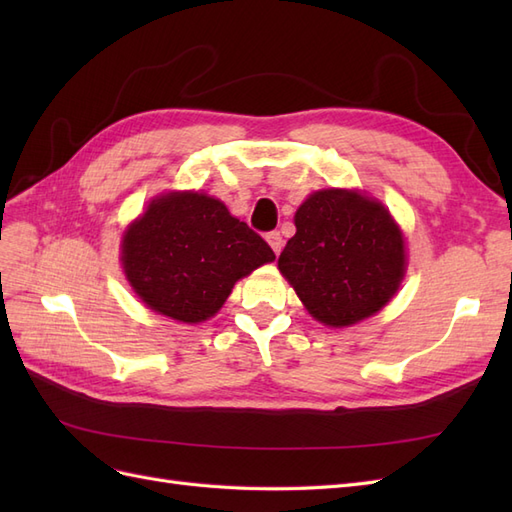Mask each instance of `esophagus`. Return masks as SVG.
<instances>
[{
  "label": "esophagus",
  "mask_w": 512,
  "mask_h": 512,
  "mask_svg": "<svg viewBox=\"0 0 512 512\" xmlns=\"http://www.w3.org/2000/svg\"><path fill=\"white\" fill-rule=\"evenodd\" d=\"M267 243L271 245V250H273L275 254H280L282 247H284V239H282V235H280V230L267 232Z\"/></svg>",
  "instance_id": "34e87169"
}]
</instances>
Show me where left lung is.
I'll return each mask as SVG.
<instances>
[{"label":"left lung","mask_w":512,"mask_h":512,"mask_svg":"<svg viewBox=\"0 0 512 512\" xmlns=\"http://www.w3.org/2000/svg\"><path fill=\"white\" fill-rule=\"evenodd\" d=\"M294 226L277 267L318 322L350 327L393 299L406 273V243L378 200L320 190L294 213Z\"/></svg>","instance_id":"obj_1"}]
</instances>
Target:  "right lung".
Returning a JSON list of instances; mask_svg holds the SVG:
<instances>
[{
	"mask_svg": "<svg viewBox=\"0 0 512 512\" xmlns=\"http://www.w3.org/2000/svg\"><path fill=\"white\" fill-rule=\"evenodd\" d=\"M271 260L265 239L200 192L153 198L121 241L123 271L138 299L188 324L218 314L232 286Z\"/></svg>",
	"mask_w": 512,
	"mask_h": 512,
	"instance_id": "obj_1",
	"label": "right lung"
}]
</instances>
